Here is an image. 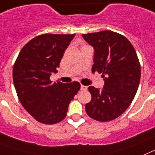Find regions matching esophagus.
<instances>
[{"mask_svg":"<svg viewBox=\"0 0 155 155\" xmlns=\"http://www.w3.org/2000/svg\"><path fill=\"white\" fill-rule=\"evenodd\" d=\"M80 89H81V91H87V87H86V86L81 85V87H80Z\"/></svg>","mask_w":155,"mask_h":155,"instance_id":"esophagus-1","label":"esophagus"}]
</instances>
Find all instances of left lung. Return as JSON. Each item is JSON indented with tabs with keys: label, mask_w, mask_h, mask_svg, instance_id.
Instances as JSON below:
<instances>
[{
	"label": "left lung",
	"mask_w": 155,
	"mask_h": 155,
	"mask_svg": "<svg viewBox=\"0 0 155 155\" xmlns=\"http://www.w3.org/2000/svg\"><path fill=\"white\" fill-rule=\"evenodd\" d=\"M94 49L92 72L102 73V90L89 87L91 101L86 112L99 122L118 118L130 105L140 80V64L134 46L124 36L112 31L83 34Z\"/></svg>",
	"instance_id": "8db88e82"
}]
</instances>
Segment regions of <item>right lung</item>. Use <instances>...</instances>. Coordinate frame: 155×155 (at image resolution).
<instances>
[{"instance_id": "1", "label": "right lung", "mask_w": 155, "mask_h": 155, "mask_svg": "<svg viewBox=\"0 0 155 155\" xmlns=\"http://www.w3.org/2000/svg\"><path fill=\"white\" fill-rule=\"evenodd\" d=\"M75 34H42L21 48L13 68V83L20 102L31 116L44 124L65 118L68 104L80 89L75 81L52 83L56 68Z\"/></svg>"}]
</instances>
